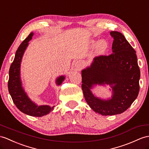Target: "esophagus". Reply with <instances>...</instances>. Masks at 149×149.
I'll return each instance as SVG.
<instances>
[{
	"label": "esophagus",
	"mask_w": 149,
	"mask_h": 149,
	"mask_svg": "<svg viewBox=\"0 0 149 149\" xmlns=\"http://www.w3.org/2000/svg\"><path fill=\"white\" fill-rule=\"evenodd\" d=\"M81 67H82L81 65H78V70H80V69L81 68Z\"/></svg>",
	"instance_id": "1"
}]
</instances>
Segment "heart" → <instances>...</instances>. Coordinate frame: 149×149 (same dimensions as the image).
<instances>
[{
	"instance_id": "heart-1",
	"label": "heart",
	"mask_w": 149,
	"mask_h": 149,
	"mask_svg": "<svg viewBox=\"0 0 149 149\" xmlns=\"http://www.w3.org/2000/svg\"><path fill=\"white\" fill-rule=\"evenodd\" d=\"M107 49V43L106 41L102 40L100 42L99 45L97 46V52L99 54H102L104 53Z\"/></svg>"
}]
</instances>
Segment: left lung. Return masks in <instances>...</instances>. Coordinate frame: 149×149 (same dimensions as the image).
<instances>
[{"instance_id": "8db88e82", "label": "left lung", "mask_w": 149, "mask_h": 149, "mask_svg": "<svg viewBox=\"0 0 149 149\" xmlns=\"http://www.w3.org/2000/svg\"><path fill=\"white\" fill-rule=\"evenodd\" d=\"M112 53L93 59L90 67L81 71V88L86 102L103 116L121 114L128 109L139 95L140 68L134 49L120 32L112 31ZM111 86V100H102L90 91L95 84Z\"/></svg>"}]
</instances>
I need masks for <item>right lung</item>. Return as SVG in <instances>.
Masks as SVG:
<instances>
[{
    "mask_svg": "<svg viewBox=\"0 0 149 149\" xmlns=\"http://www.w3.org/2000/svg\"><path fill=\"white\" fill-rule=\"evenodd\" d=\"M33 35V33L28 36L21 43L16 50L15 57L9 69V77L8 81V89L10 96L17 108L23 113L35 117H42L49 114L54 109L49 106H37L28 97L21 86L20 79V64L25 49L28 45ZM65 77L61 76L56 80L57 85H61Z\"/></svg>",
    "mask_w": 149,
    "mask_h": 149,
    "instance_id": "obj_1",
    "label": "right lung"
}]
</instances>
